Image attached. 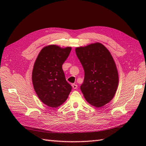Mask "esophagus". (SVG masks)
I'll return each mask as SVG.
<instances>
[{"instance_id": "34e87169", "label": "esophagus", "mask_w": 146, "mask_h": 146, "mask_svg": "<svg viewBox=\"0 0 146 146\" xmlns=\"http://www.w3.org/2000/svg\"><path fill=\"white\" fill-rule=\"evenodd\" d=\"M72 87L73 89H76L77 88H78V85L76 84H72Z\"/></svg>"}]
</instances>
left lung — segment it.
<instances>
[{"instance_id": "left-lung-1", "label": "left lung", "mask_w": 146, "mask_h": 146, "mask_svg": "<svg viewBox=\"0 0 146 146\" xmlns=\"http://www.w3.org/2000/svg\"><path fill=\"white\" fill-rule=\"evenodd\" d=\"M85 71L80 86L86 100L96 107H101L113 98L119 84V75L109 51L99 42L75 49Z\"/></svg>"}]
</instances>
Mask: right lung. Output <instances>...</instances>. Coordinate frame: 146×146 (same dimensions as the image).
<instances>
[{
	"mask_svg": "<svg viewBox=\"0 0 146 146\" xmlns=\"http://www.w3.org/2000/svg\"><path fill=\"white\" fill-rule=\"evenodd\" d=\"M71 47L61 48L49 45L40 51L34 64L32 81L41 101L50 107H58L66 100L71 90L62 65L66 60Z\"/></svg>",
	"mask_w": 146,
	"mask_h": 146,
	"instance_id": "add662e5",
	"label": "right lung"
}]
</instances>
